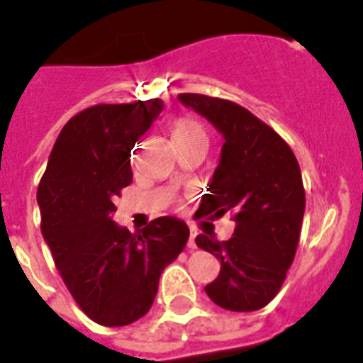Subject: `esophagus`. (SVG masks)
Returning <instances> with one entry per match:
<instances>
[{
	"label": "esophagus",
	"mask_w": 363,
	"mask_h": 363,
	"mask_svg": "<svg viewBox=\"0 0 363 363\" xmlns=\"http://www.w3.org/2000/svg\"><path fill=\"white\" fill-rule=\"evenodd\" d=\"M195 236H197V231H195V229H191V231H189V242H188L189 249H197V243H195Z\"/></svg>",
	"instance_id": "34e87169"
}]
</instances>
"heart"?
<instances>
[{"label":"heart","mask_w":363,"mask_h":363,"mask_svg":"<svg viewBox=\"0 0 363 363\" xmlns=\"http://www.w3.org/2000/svg\"><path fill=\"white\" fill-rule=\"evenodd\" d=\"M193 138H206L204 127L191 118H179L174 123V140L184 141Z\"/></svg>","instance_id":"1"}]
</instances>
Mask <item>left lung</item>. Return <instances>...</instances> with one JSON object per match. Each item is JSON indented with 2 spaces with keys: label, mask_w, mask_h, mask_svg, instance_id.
<instances>
[{
  "label": "left lung",
  "mask_w": 363,
  "mask_h": 363,
  "mask_svg": "<svg viewBox=\"0 0 363 363\" xmlns=\"http://www.w3.org/2000/svg\"><path fill=\"white\" fill-rule=\"evenodd\" d=\"M222 134L220 161L199 211L218 218L233 211V238H195L220 262L206 294L231 311L267 306L279 292L296 256L304 216V188L296 155L274 128L235 101L179 94Z\"/></svg>",
  "instance_id": "8db88e82"
}]
</instances>
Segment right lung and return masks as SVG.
<instances>
[{"label":"right lung","mask_w":363,"mask_h":363,"mask_svg":"<svg viewBox=\"0 0 363 363\" xmlns=\"http://www.w3.org/2000/svg\"><path fill=\"white\" fill-rule=\"evenodd\" d=\"M162 107L152 98L94 105L73 116L37 189L44 242L73 299L101 326L141 319L161 272L188 242V225L175 216H159L134 235L113 220L114 202L132 182L130 150Z\"/></svg>","instance_id":"1"}]
</instances>
